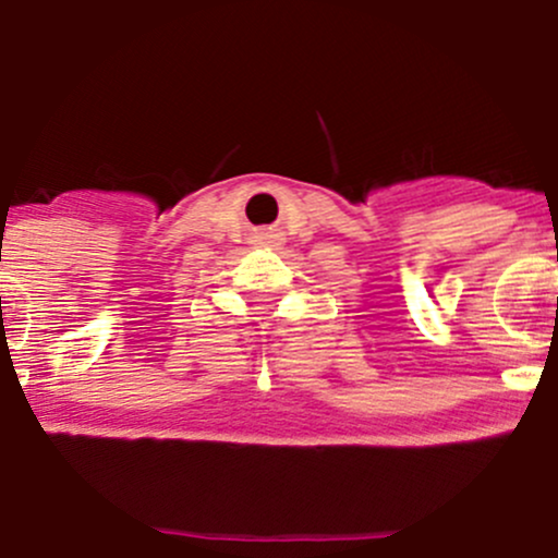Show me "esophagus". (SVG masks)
I'll return each mask as SVG.
<instances>
[{"label": "esophagus", "mask_w": 558, "mask_h": 558, "mask_svg": "<svg viewBox=\"0 0 558 558\" xmlns=\"http://www.w3.org/2000/svg\"><path fill=\"white\" fill-rule=\"evenodd\" d=\"M255 236L259 244H267V247H278V244L283 242V232L275 227H259L255 229Z\"/></svg>", "instance_id": "esophagus-1"}]
</instances>
